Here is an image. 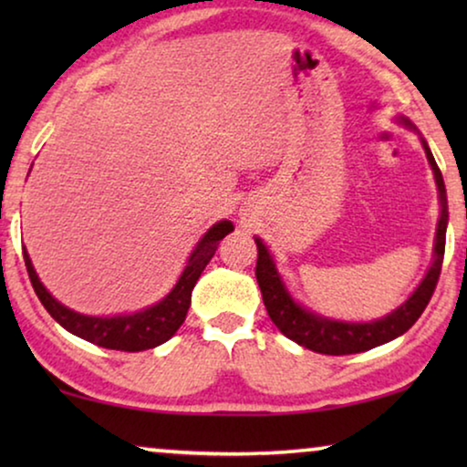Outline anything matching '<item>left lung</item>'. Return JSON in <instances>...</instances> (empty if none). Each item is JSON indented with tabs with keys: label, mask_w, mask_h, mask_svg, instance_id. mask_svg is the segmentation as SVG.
Segmentation results:
<instances>
[{
	"label": "left lung",
	"mask_w": 467,
	"mask_h": 467,
	"mask_svg": "<svg viewBox=\"0 0 467 467\" xmlns=\"http://www.w3.org/2000/svg\"><path fill=\"white\" fill-rule=\"evenodd\" d=\"M427 159H430L433 176H436V184L440 191V213L438 221V234H436V248H433V264L419 285V289L408 297L406 304H401L398 310L391 315L380 318L374 323H340L329 321V318L317 317L312 312L304 310L302 306L293 302L289 293H286L283 280H280L274 261L267 253V248L259 238L257 242V267H254V276H257L261 296H264V304L267 315H270L272 323L289 337V340L302 344V347L315 350L321 355H353L363 353L374 347H380L393 337L406 334L408 329L417 323V318L423 315V310L430 304V299L436 291L440 270H442L444 259V244H446V223H449V206H446V189L442 181V171L436 165L430 146L423 142Z\"/></svg>",
	"instance_id": "1"
}]
</instances>
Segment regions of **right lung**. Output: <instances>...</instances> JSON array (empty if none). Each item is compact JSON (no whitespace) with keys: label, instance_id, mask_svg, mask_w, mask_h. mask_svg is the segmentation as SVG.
Here are the masks:
<instances>
[{"label":"right lung","instance_id":"1","mask_svg":"<svg viewBox=\"0 0 467 467\" xmlns=\"http://www.w3.org/2000/svg\"><path fill=\"white\" fill-rule=\"evenodd\" d=\"M229 232H234V225L229 221H221L216 223L213 229H208V234L203 235L193 254H191L182 276L178 278V283L174 289H171L170 296L165 297L163 302L152 306V308H146L142 312H136V315L125 317H85L66 308V306H61L57 299H53V296H50L47 289H44L25 248L23 259L36 296L40 297L44 308L48 310V315L53 317L61 327L72 331L74 336L82 337V340L98 344V347L125 350V353H138V350L155 348L159 344L168 342L170 337L176 334L178 327H181L184 321V317H187V310L191 306V291H193L197 278L202 276L203 267H206L210 264V259L214 257L219 242L225 238Z\"/></svg>","mask_w":467,"mask_h":467}]
</instances>
